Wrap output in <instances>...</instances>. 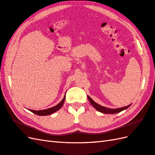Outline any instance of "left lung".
Masks as SVG:
<instances>
[{"instance_id":"1","label":"left lung","mask_w":155,"mask_h":155,"mask_svg":"<svg viewBox=\"0 0 155 155\" xmlns=\"http://www.w3.org/2000/svg\"><path fill=\"white\" fill-rule=\"evenodd\" d=\"M87 97H88V99L89 100L90 102H91V104H92V106L94 107L96 110H98V111H100V112L103 113V114H117V113L120 112V111H122L123 110L127 109L128 107H130V106L131 105V104H129V106H125V107H120V108H117V109L107 108V107H104L101 105H100V104H97L96 102H95L94 100H93L89 96H87Z\"/></svg>"}]
</instances>
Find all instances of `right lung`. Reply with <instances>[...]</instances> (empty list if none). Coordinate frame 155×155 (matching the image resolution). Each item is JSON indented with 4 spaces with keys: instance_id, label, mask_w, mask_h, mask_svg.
<instances>
[{
    "instance_id": "obj_1",
    "label": "right lung",
    "mask_w": 155,
    "mask_h": 155,
    "mask_svg": "<svg viewBox=\"0 0 155 155\" xmlns=\"http://www.w3.org/2000/svg\"><path fill=\"white\" fill-rule=\"evenodd\" d=\"M66 94V93H65ZM65 94L64 96L63 99L61 100V102H60L57 105H56L55 106L50 107V108L46 109V110H29L30 111H31L32 113H34L36 115H38V116H49V115H51L52 114H53L55 111H58L61 107L63 106L64 100H65Z\"/></svg>"
}]
</instances>
